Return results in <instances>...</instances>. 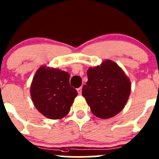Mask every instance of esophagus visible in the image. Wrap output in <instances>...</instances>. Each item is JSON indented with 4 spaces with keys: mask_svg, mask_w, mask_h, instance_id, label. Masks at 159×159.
Masks as SVG:
<instances>
[{
    "mask_svg": "<svg viewBox=\"0 0 159 159\" xmlns=\"http://www.w3.org/2000/svg\"><path fill=\"white\" fill-rule=\"evenodd\" d=\"M77 92L79 94H82V87H80V88L77 89Z\"/></svg>",
    "mask_w": 159,
    "mask_h": 159,
    "instance_id": "obj_1",
    "label": "esophagus"
}]
</instances>
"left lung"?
<instances>
[{"label": "left lung", "instance_id": "1", "mask_svg": "<svg viewBox=\"0 0 159 159\" xmlns=\"http://www.w3.org/2000/svg\"><path fill=\"white\" fill-rule=\"evenodd\" d=\"M82 94L94 116L109 119L122 110L131 93V82L116 63L106 60L87 71Z\"/></svg>", "mask_w": 159, "mask_h": 159}]
</instances>
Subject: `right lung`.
I'll return each instance as SVG.
<instances>
[{"mask_svg":"<svg viewBox=\"0 0 159 159\" xmlns=\"http://www.w3.org/2000/svg\"><path fill=\"white\" fill-rule=\"evenodd\" d=\"M70 75L59 69L42 66L31 85V96L37 110L50 119L66 116L77 92L70 85Z\"/></svg>","mask_w":159,"mask_h":159,"instance_id":"obj_1","label":"right lung"}]
</instances>
